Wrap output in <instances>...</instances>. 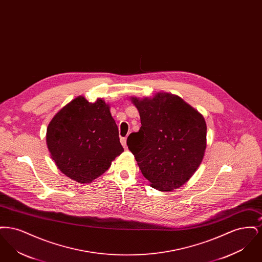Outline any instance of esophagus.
I'll use <instances>...</instances> for the list:
<instances>
[{"label":"esophagus","mask_w":262,"mask_h":262,"mask_svg":"<svg viewBox=\"0 0 262 262\" xmlns=\"http://www.w3.org/2000/svg\"><path fill=\"white\" fill-rule=\"evenodd\" d=\"M121 143L124 146V148L126 149V137H121Z\"/></svg>","instance_id":"1"}]
</instances>
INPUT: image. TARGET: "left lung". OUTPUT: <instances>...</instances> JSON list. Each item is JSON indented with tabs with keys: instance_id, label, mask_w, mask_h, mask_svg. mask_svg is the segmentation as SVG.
Returning a JSON list of instances; mask_svg holds the SVG:
<instances>
[{
	"instance_id": "1",
	"label": "left lung",
	"mask_w": 262,
	"mask_h": 262,
	"mask_svg": "<svg viewBox=\"0 0 262 262\" xmlns=\"http://www.w3.org/2000/svg\"><path fill=\"white\" fill-rule=\"evenodd\" d=\"M133 102L141 126L126 144L151 187L161 191L177 189L194 174L206 148L204 118L182 98L158 93Z\"/></svg>"
}]
</instances>
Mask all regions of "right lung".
I'll list each match as a JSON object with an SVG mask.
<instances>
[{
    "label": "right lung",
    "mask_w": 262,
    "mask_h": 262,
    "mask_svg": "<svg viewBox=\"0 0 262 262\" xmlns=\"http://www.w3.org/2000/svg\"><path fill=\"white\" fill-rule=\"evenodd\" d=\"M47 146L60 171L81 184L104 174L124 148L110 107L82 96L55 115L47 128Z\"/></svg>",
    "instance_id": "1"
}]
</instances>
